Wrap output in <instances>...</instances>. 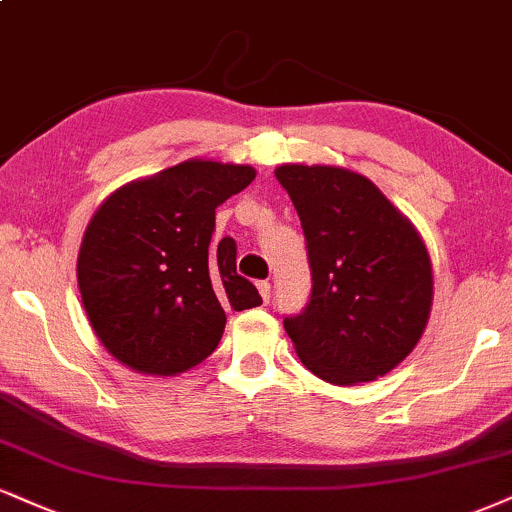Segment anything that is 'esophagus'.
I'll return each instance as SVG.
<instances>
[{
	"mask_svg": "<svg viewBox=\"0 0 512 512\" xmlns=\"http://www.w3.org/2000/svg\"><path fill=\"white\" fill-rule=\"evenodd\" d=\"M257 291H260L264 303H269V298H272V283H269V281H257Z\"/></svg>",
	"mask_w": 512,
	"mask_h": 512,
	"instance_id": "esophagus-1",
	"label": "esophagus"
}]
</instances>
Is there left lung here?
<instances>
[{
  "label": "left lung",
  "mask_w": 512,
  "mask_h": 512,
  "mask_svg": "<svg viewBox=\"0 0 512 512\" xmlns=\"http://www.w3.org/2000/svg\"><path fill=\"white\" fill-rule=\"evenodd\" d=\"M276 178L300 217L312 274L303 312L283 317L295 353L329 384L384 377L417 346L432 310L422 238L353 171L286 164Z\"/></svg>",
  "instance_id": "obj_1"
}]
</instances>
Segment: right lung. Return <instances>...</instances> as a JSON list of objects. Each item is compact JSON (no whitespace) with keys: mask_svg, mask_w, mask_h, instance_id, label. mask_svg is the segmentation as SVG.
Listing matches in <instances>:
<instances>
[{"mask_svg":"<svg viewBox=\"0 0 512 512\" xmlns=\"http://www.w3.org/2000/svg\"><path fill=\"white\" fill-rule=\"evenodd\" d=\"M252 178V166L190 159L128 183L97 209L78 252V288L116 360L159 377L186 372L219 346L224 307L262 305L236 272V243L209 248L217 207Z\"/></svg>","mask_w":512,"mask_h":512,"instance_id":"1","label":"right lung"}]
</instances>
